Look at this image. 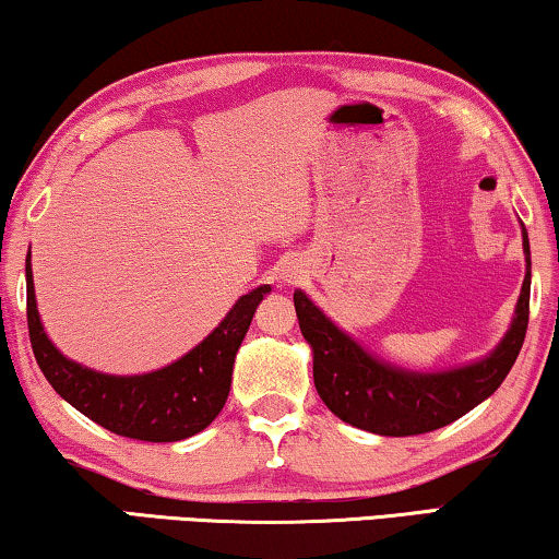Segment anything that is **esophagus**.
Masks as SVG:
<instances>
[{
    "label": "esophagus",
    "instance_id": "34e87169",
    "mask_svg": "<svg viewBox=\"0 0 559 559\" xmlns=\"http://www.w3.org/2000/svg\"><path fill=\"white\" fill-rule=\"evenodd\" d=\"M280 277L285 280V282H289V285H295V282L302 277V270H299L297 262H287V264H282Z\"/></svg>",
    "mask_w": 559,
    "mask_h": 559
}]
</instances>
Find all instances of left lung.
I'll list each match as a JSON object with an SVG mask.
<instances>
[{
  "mask_svg": "<svg viewBox=\"0 0 559 559\" xmlns=\"http://www.w3.org/2000/svg\"><path fill=\"white\" fill-rule=\"evenodd\" d=\"M522 226L527 272L509 330L491 353L447 370H408L378 358L337 328L302 289H295L299 330L312 350V376L333 414L378 436H416L454 424L501 385L522 350L530 320V239Z\"/></svg>",
  "mask_w": 559,
  "mask_h": 559,
  "instance_id": "1",
  "label": "left lung"
}]
</instances>
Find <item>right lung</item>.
<instances>
[{
  "instance_id": "obj_1",
  "label": "right lung",
  "mask_w": 559,
  "mask_h": 559,
  "mask_svg": "<svg viewBox=\"0 0 559 559\" xmlns=\"http://www.w3.org/2000/svg\"><path fill=\"white\" fill-rule=\"evenodd\" d=\"M27 277V325L37 366L72 408L118 436L168 443L204 431L222 414L231 388L234 358L270 285L241 295L226 318L197 347L168 366L139 376H110L62 355L39 320L32 254Z\"/></svg>"
}]
</instances>
